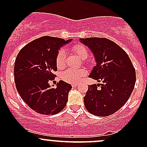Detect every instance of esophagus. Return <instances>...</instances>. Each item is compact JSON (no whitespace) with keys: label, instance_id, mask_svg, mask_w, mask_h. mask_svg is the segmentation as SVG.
<instances>
[{"label":"esophagus","instance_id":"esophagus-1","mask_svg":"<svg viewBox=\"0 0 147 147\" xmlns=\"http://www.w3.org/2000/svg\"><path fill=\"white\" fill-rule=\"evenodd\" d=\"M78 86V83H73V84H72V87H75Z\"/></svg>","mask_w":147,"mask_h":147}]
</instances>
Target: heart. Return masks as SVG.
Returning <instances> with one entry per match:
<instances>
[{
  "instance_id": "1",
  "label": "heart",
  "mask_w": 147,
  "mask_h": 147,
  "mask_svg": "<svg viewBox=\"0 0 147 147\" xmlns=\"http://www.w3.org/2000/svg\"><path fill=\"white\" fill-rule=\"evenodd\" d=\"M72 50L78 57L82 60H84L88 56V51L87 48L82 44H77L73 45ZM65 59L66 54L63 49L58 50L56 55V65L57 68L62 69L65 66ZM87 75V70L85 69H67L63 72L60 78L65 82L69 83H77L82 80V79Z\"/></svg>"
}]
</instances>
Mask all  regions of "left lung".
I'll return each mask as SVG.
<instances>
[{
    "label": "left lung",
    "instance_id": "8db88e82",
    "mask_svg": "<svg viewBox=\"0 0 147 147\" xmlns=\"http://www.w3.org/2000/svg\"><path fill=\"white\" fill-rule=\"evenodd\" d=\"M80 40L94 53L97 62L89 77L102 82L88 86L84 106L96 116H109L117 112L131 96L136 82L135 69L127 53L113 41L95 37Z\"/></svg>",
    "mask_w": 147,
    "mask_h": 147
}]
</instances>
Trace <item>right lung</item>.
Returning <instances> with one entry per match:
<instances>
[{
  "mask_svg": "<svg viewBox=\"0 0 147 147\" xmlns=\"http://www.w3.org/2000/svg\"><path fill=\"white\" fill-rule=\"evenodd\" d=\"M62 38L43 36L23 47L14 66L16 87L26 104L37 113L53 115L66 106L71 84L60 80L56 88L49 82L57 71L56 55L60 47L70 42Z\"/></svg>",
  "mask_w": 147,
  "mask_h": 147,
  "instance_id": "right-lung-1",
  "label": "right lung"
}]
</instances>
